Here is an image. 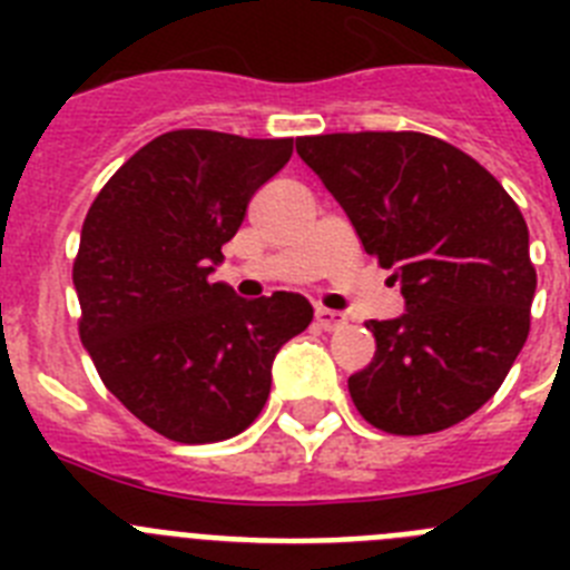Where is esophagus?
<instances>
[{"label": "esophagus", "mask_w": 570, "mask_h": 570, "mask_svg": "<svg viewBox=\"0 0 570 570\" xmlns=\"http://www.w3.org/2000/svg\"><path fill=\"white\" fill-rule=\"evenodd\" d=\"M347 322V316L342 311H331V308H316V325L325 331H336L342 328Z\"/></svg>", "instance_id": "34e87169"}]
</instances>
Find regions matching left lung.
Instances as JSON below:
<instances>
[{
  "label": "left lung",
  "instance_id": "left-lung-1",
  "mask_svg": "<svg viewBox=\"0 0 570 570\" xmlns=\"http://www.w3.org/2000/svg\"><path fill=\"white\" fill-rule=\"evenodd\" d=\"M296 154L405 296V314L365 325L376 354L347 380L356 411L400 436L480 411L531 328L537 271L517 203L476 159L414 130L302 136Z\"/></svg>",
  "mask_w": 570,
  "mask_h": 570
}]
</instances>
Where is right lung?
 <instances>
[{"instance_id": "right-lung-1", "label": "right lung", "mask_w": 570, "mask_h": 570, "mask_svg": "<svg viewBox=\"0 0 570 570\" xmlns=\"http://www.w3.org/2000/svg\"><path fill=\"white\" fill-rule=\"evenodd\" d=\"M294 139L170 130L136 150L85 216L73 288L79 336L105 387L174 442L242 434L271 394V365L314 320L302 294L242 299L210 282L250 196Z\"/></svg>"}]
</instances>
